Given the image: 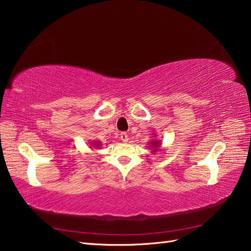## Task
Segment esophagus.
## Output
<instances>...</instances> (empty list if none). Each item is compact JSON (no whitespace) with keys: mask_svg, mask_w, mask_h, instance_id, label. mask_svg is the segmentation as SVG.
<instances>
[{"mask_svg":"<svg viewBox=\"0 0 251 251\" xmlns=\"http://www.w3.org/2000/svg\"><path fill=\"white\" fill-rule=\"evenodd\" d=\"M120 140L124 143H126L127 141H129V135H127L126 132H122V133H120Z\"/></svg>","mask_w":251,"mask_h":251,"instance_id":"34e87169","label":"esophagus"}]
</instances>
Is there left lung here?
<instances>
[{"label":"left lung","instance_id":"1","mask_svg":"<svg viewBox=\"0 0 251 251\" xmlns=\"http://www.w3.org/2000/svg\"><path fill=\"white\" fill-rule=\"evenodd\" d=\"M150 146L149 147H151L152 148V151H157V150L159 149V147L161 146V143L159 142V141H151L150 142Z\"/></svg>","mask_w":251,"mask_h":251}]
</instances>
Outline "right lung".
Returning <instances> with one entry per match:
<instances>
[{"label": "right lung", "instance_id": "1", "mask_svg": "<svg viewBox=\"0 0 251 251\" xmlns=\"http://www.w3.org/2000/svg\"><path fill=\"white\" fill-rule=\"evenodd\" d=\"M91 145H92V146H94V147H97V148L101 146V144H100L99 142H93V143L91 142Z\"/></svg>", "mask_w": 251, "mask_h": 251}]
</instances>
